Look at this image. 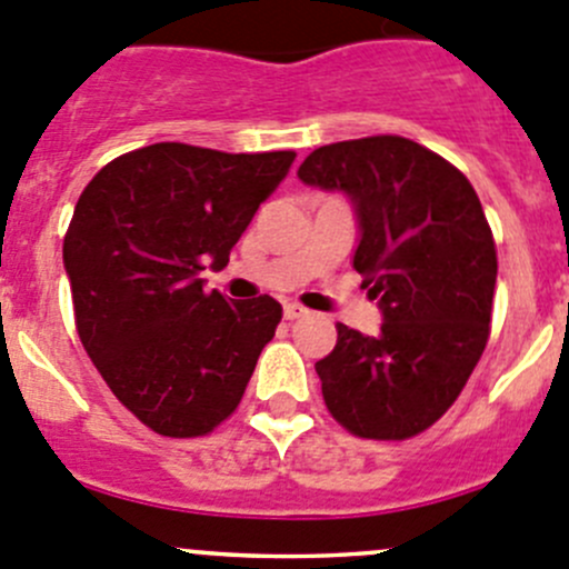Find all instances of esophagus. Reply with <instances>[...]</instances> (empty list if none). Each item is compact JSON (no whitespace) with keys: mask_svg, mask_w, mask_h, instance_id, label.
I'll use <instances>...</instances> for the list:
<instances>
[{"mask_svg":"<svg viewBox=\"0 0 569 569\" xmlns=\"http://www.w3.org/2000/svg\"><path fill=\"white\" fill-rule=\"evenodd\" d=\"M307 316H310L307 307L296 305V301H288V305H284V318H288V321H299V318H307Z\"/></svg>","mask_w":569,"mask_h":569,"instance_id":"esophagus-1","label":"esophagus"}]
</instances>
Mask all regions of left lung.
Wrapping results in <instances>:
<instances>
[{
	"label": "left lung",
	"instance_id": "left-lung-1",
	"mask_svg": "<svg viewBox=\"0 0 569 569\" xmlns=\"http://www.w3.org/2000/svg\"><path fill=\"white\" fill-rule=\"evenodd\" d=\"M307 187L351 200L357 273L382 312L377 335L338 323L316 362L329 413L349 432L402 441L441 419L489 340L495 237L461 170L402 137L323 144Z\"/></svg>",
	"mask_w": 569,
	"mask_h": 569
}]
</instances>
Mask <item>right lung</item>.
I'll return each mask as SVG.
<instances>
[{
    "mask_svg": "<svg viewBox=\"0 0 569 569\" xmlns=\"http://www.w3.org/2000/svg\"><path fill=\"white\" fill-rule=\"evenodd\" d=\"M293 159L159 142L113 159L80 194L63 237L80 343L159 436H207L234 413L273 338L279 301H229L198 273L226 268Z\"/></svg>",
    "mask_w": 569,
    "mask_h": 569,
    "instance_id": "right-lung-1",
    "label": "right lung"
}]
</instances>
